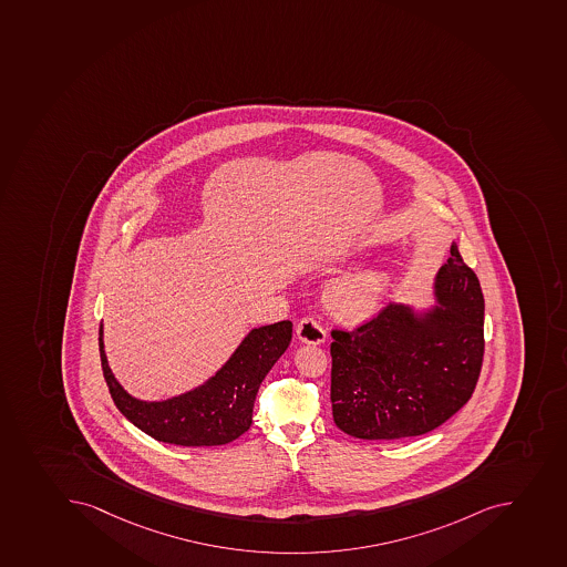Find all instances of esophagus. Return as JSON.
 <instances>
[{
  "mask_svg": "<svg viewBox=\"0 0 567 567\" xmlns=\"http://www.w3.org/2000/svg\"><path fill=\"white\" fill-rule=\"evenodd\" d=\"M297 334L298 339L306 342V344H323L326 339H328L326 329L320 326V322L315 317H303L298 322Z\"/></svg>",
  "mask_w": 567,
  "mask_h": 567,
  "instance_id": "34e87169",
  "label": "esophagus"
}]
</instances>
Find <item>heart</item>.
<instances>
[{"label": "heart", "mask_w": 567, "mask_h": 567, "mask_svg": "<svg viewBox=\"0 0 567 567\" xmlns=\"http://www.w3.org/2000/svg\"><path fill=\"white\" fill-rule=\"evenodd\" d=\"M386 286V272L379 269L357 270L342 276L329 286V309L346 320H362L375 311Z\"/></svg>", "instance_id": "heart-1"}]
</instances>
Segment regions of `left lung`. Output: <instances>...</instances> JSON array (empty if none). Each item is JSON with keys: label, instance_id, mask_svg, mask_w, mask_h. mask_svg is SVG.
Masks as SVG:
<instances>
[{"label": "left lung", "instance_id": "left-lung-1", "mask_svg": "<svg viewBox=\"0 0 567 567\" xmlns=\"http://www.w3.org/2000/svg\"><path fill=\"white\" fill-rule=\"evenodd\" d=\"M434 289L440 306L424 315L388 303L353 331H331V404L346 434L379 441L423 435L472 398L485 353V300L455 244Z\"/></svg>", "mask_w": 567, "mask_h": 567}]
</instances>
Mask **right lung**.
Masks as SVG:
<instances>
[{
    "mask_svg": "<svg viewBox=\"0 0 567 567\" xmlns=\"http://www.w3.org/2000/svg\"><path fill=\"white\" fill-rule=\"evenodd\" d=\"M102 373L118 412L144 434L168 445L217 446L238 440L252 424V408L261 381L291 342L289 320L256 328L245 337L216 375L205 384L168 401L132 398L107 365L99 331Z\"/></svg>",
    "mask_w": 567,
    "mask_h": 567,
    "instance_id": "1",
    "label": "right lung"
}]
</instances>
